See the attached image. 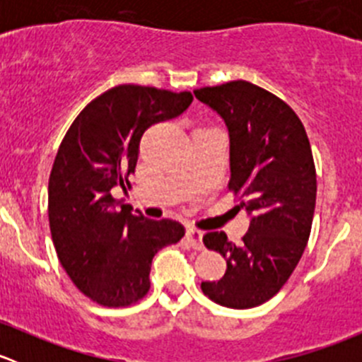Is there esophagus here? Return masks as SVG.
I'll list each match as a JSON object with an SVG mask.
<instances>
[{
	"mask_svg": "<svg viewBox=\"0 0 362 362\" xmlns=\"http://www.w3.org/2000/svg\"><path fill=\"white\" fill-rule=\"evenodd\" d=\"M187 240H189V243H191L192 245V249H196V250H203L204 249V245H203V233L199 231V229H194V228H191V229H187Z\"/></svg>",
	"mask_w": 362,
	"mask_h": 362,
	"instance_id": "obj_1",
	"label": "esophagus"
}]
</instances>
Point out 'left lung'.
<instances>
[{"label":"left lung","mask_w":362,"mask_h":362,"mask_svg":"<svg viewBox=\"0 0 362 362\" xmlns=\"http://www.w3.org/2000/svg\"><path fill=\"white\" fill-rule=\"evenodd\" d=\"M194 96L228 126V187L250 215L240 245L222 231L203 236L228 268L217 282H202V291L228 308H254L282 289L305 252L317 196L312 148L293 108L262 87L233 80Z\"/></svg>","instance_id":"8db88e82"}]
</instances>
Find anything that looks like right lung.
Instances as JSON below:
<instances>
[{"mask_svg":"<svg viewBox=\"0 0 362 362\" xmlns=\"http://www.w3.org/2000/svg\"><path fill=\"white\" fill-rule=\"evenodd\" d=\"M191 103L187 90L124 83L90 101L61 141L49 178L50 233L64 272L98 305L140 301L154 255L185 235L177 221L133 215L112 191L129 185L145 131Z\"/></svg>","mask_w":362,"mask_h":362,"instance_id":"right-lung-1","label":"right lung"}]
</instances>
